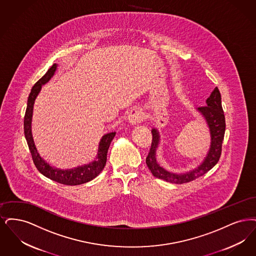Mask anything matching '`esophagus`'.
<instances>
[{
	"label": "esophagus",
	"mask_w": 256,
	"mask_h": 256,
	"mask_svg": "<svg viewBox=\"0 0 256 256\" xmlns=\"http://www.w3.org/2000/svg\"><path fill=\"white\" fill-rule=\"evenodd\" d=\"M128 120H129V122L131 123L132 125H136V124L144 122V114L140 109L134 108L128 116Z\"/></svg>",
	"instance_id": "esophagus-1"
}]
</instances>
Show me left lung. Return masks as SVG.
I'll use <instances>...</instances> for the list:
<instances>
[{
    "label": "left lung",
    "instance_id": "8db88e82",
    "mask_svg": "<svg viewBox=\"0 0 256 256\" xmlns=\"http://www.w3.org/2000/svg\"><path fill=\"white\" fill-rule=\"evenodd\" d=\"M197 110L200 112L206 120L210 131L212 142L208 156H206L199 166L189 172L182 174L169 172L156 162V150L160 144V134L156 129H153L152 144L148 156H146V164L154 177L172 184H186L202 176L219 162L222 153V140L226 131V120L222 111L221 94L217 87L213 90L210 96L206 100V106L199 107Z\"/></svg>",
    "mask_w": 256,
    "mask_h": 256
}]
</instances>
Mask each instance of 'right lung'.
<instances>
[{
    "mask_svg": "<svg viewBox=\"0 0 256 256\" xmlns=\"http://www.w3.org/2000/svg\"><path fill=\"white\" fill-rule=\"evenodd\" d=\"M57 65L54 64L52 67L48 70V72L44 74V76L40 78L35 84H34L32 92L30 94V96L28 98V105L26 110L24 118V133L26 140V142L28 145L30 151L32 153L34 164L38 171L43 174L44 177L50 178L54 182H57L62 184L66 186H78L85 182H88L92 178H96L100 175V172L103 170V168L106 164L107 160V153L109 146L111 144L112 140L116 133L106 134L102 136L98 147V153L96 156V160H94L87 166H78L74 169L68 170H62L56 167L50 166L48 162H46L40 156L39 153L37 152V149L34 144V138L32 133V112H34V101L38 94L40 92L42 85L46 84L50 78L54 76L56 72Z\"/></svg>",
    "mask_w": 256,
    "mask_h": 256,
    "instance_id": "add662e5",
    "label": "right lung"
}]
</instances>
